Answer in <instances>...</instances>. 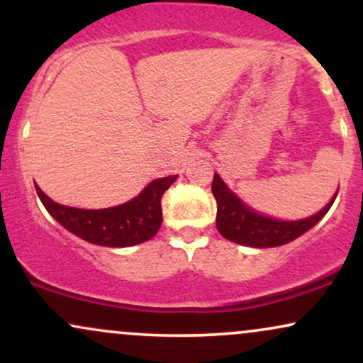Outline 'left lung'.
Returning <instances> with one entry per match:
<instances>
[{
    "label": "left lung",
    "instance_id": "1",
    "mask_svg": "<svg viewBox=\"0 0 363 363\" xmlns=\"http://www.w3.org/2000/svg\"><path fill=\"white\" fill-rule=\"evenodd\" d=\"M211 193L216 199V228L220 234L230 242L266 249L289 244L311 230L333 206L338 191L323 210L301 220H280L259 213L247 203H244L216 172L213 184H211Z\"/></svg>",
    "mask_w": 363,
    "mask_h": 363
}]
</instances>
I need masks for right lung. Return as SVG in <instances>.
<instances>
[{"instance_id":"1","label":"right lung","mask_w":363,"mask_h":363,"mask_svg":"<svg viewBox=\"0 0 363 363\" xmlns=\"http://www.w3.org/2000/svg\"><path fill=\"white\" fill-rule=\"evenodd\" d=\"M177 176L152 181L138 196L123 205L83 210L52 201L35 184V191L49 215L80 239L104 247H131L147 242L162 225V196L174 184Z\"/></svg>"}]
</instances>
